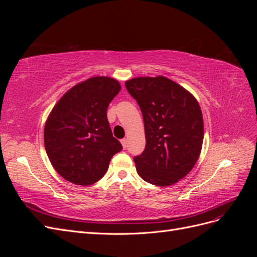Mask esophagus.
<instances>
[{"label": "esophagus", "mask_w": 257, "mask_h": 257, "mask_svg": "<svg viewBox=\"0 0 257 257\" xmlns=\"http://www.w3.org/2000/svg\"><path fill=\"white\" fill-rule=\"evenodd\" d=\"M121 144H122V146H123L124 149H125V148L127 147V139H126V138H123V139H121Z\"/></svg>", "instance_id": "esophagus-1"}]
</instances>
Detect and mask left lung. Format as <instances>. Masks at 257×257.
I'll use <instances>...</instances> for the list:
<instances>
[{
	"label": "left lung",
	"instance_id": "8db88e82",
	"mask_svg": "<svg viewBox=\"0 0 257 257\" xmlns=\"http://www.w3.org/2000/svg\"><path fill=\"white\" fill-rule=\"evenodd\" d=\"M141 107L146 148L134 157L138 175L167 186L188 175L198 160L204 139L200 107L190 92L166 77H138L125 82Z\"/></svg>",
	"mask_w": 257,
	"mask_h": 257
}]
</instances>
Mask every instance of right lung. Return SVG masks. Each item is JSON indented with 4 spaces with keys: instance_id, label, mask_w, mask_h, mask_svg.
Returning a JSON list of instances; mask_svg holds the SVG:
<instances>
[{
    "instance_id": "right-lung-1",
    "label": "right lung",
    "mask_w": 257,
    "mask_h": 257,
    "mask_svg": "<svg viewBox=\"0 0 257 257\" xmlns=\"http://www.w3.org/2000/svg\"><path fill=\"white\" fill-rule=\"evenodd\" d=\"M120 89L115 79L93 77L76 84L54 106L45 125V148L65 180L78 185L95 183L122 150L106 113Z\"/></svg>"
}]
</instances>
